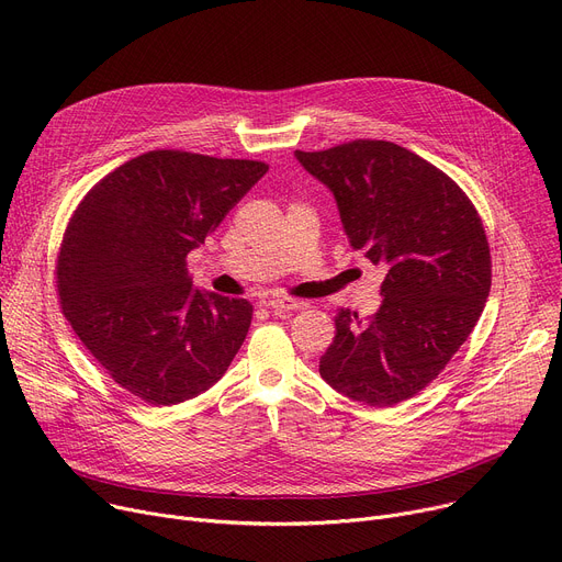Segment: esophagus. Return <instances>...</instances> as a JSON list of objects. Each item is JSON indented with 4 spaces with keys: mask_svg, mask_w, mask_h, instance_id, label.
Instances as JSON below:
<instances>
[{
    "mask_svg": "<svg viewBox=\"0 0 562 562\" xmlns=\"http://www.w3.org/2000/svg\"><path fill=\"white\" fill-rule=\"evenodd\" d=\"M266 307H269V310L276 312V314H282V312H299V310H305L307 303H305V301H296V299H271L269 303H266Z\"/></svg>",
    "mask_w": 562,
    "mask_h": 562,
    "instance_id": "esophagus-1",
    "label": "esophagus"
}]
</instances>
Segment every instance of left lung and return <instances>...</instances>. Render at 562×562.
<instances>
[{
    "label": "left lung",
    "mask_w": 562,
    "mask_h": 562,
    "mask_svg": "<svg viewBox=\"0 0 562 562\" xmlns=\"http://www.w3.org/2000/svg\"><path fill=\"white\" fill-rule=\"evenodd\" d=\"M296 159L333 191L352 250L387 269L373 316L337 312L321 378L373 407L412 398L451 362L490 296L476 206L447 172L392 140L358 138Z\"/></svg>",
    "instance_id": "8db88e82"
}]
</instances>
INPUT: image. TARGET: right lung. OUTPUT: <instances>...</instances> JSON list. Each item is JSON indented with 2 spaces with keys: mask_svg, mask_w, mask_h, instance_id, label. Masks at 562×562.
Masks as SVG:
<instances>
[{
  "mask_svg": "<svg viewBox=\"0 0 562 562\" xmlns=\"http://www.w3.org/2000/svg\"><path fill=\"white\" fill-rule=\"evenodd\" d=\"M266 170L263 161L153 150L77 204L56 257L58 301L125 392L177 405L210 390L239 352L252 305L195 289L187 255Z\"/></svg>",
  "mask_w": 562,
  "mask_h": 562,
  "instance_id": "right-lung-1",
  "label": "right lung"
}]
</instances>
